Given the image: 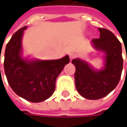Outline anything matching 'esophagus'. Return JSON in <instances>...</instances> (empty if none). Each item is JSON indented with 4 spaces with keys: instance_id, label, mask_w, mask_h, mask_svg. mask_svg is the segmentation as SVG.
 <instances>
[{
    "instance_id": "1",
    "label": "esophagus",
    "mask_w": 127,
    "mask_h": 127,
    "mask_svg": "<svg viewBox=\"0 0 127 127\" xmlns=\"http://www.w3.org/2000/svg\"><path fill=\"white\" fill-rule=\"evenodd\" d=\"M75 56H76V54H74V53H70V54H69V57H70V59H71V61L73 59V58H75Z\"/></svg>"
}]
</instances>
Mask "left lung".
<instances>
[{
    "label": "left lung",
    "instance_id": "left-lung-1",
    "mask_svg": "<svg viewBox=\"0 0 127 127\" xmlns=\"http://www.w3.org/2000/svg\"><path fill=\"white\" fill-rule=\"evenodd\" d=\"M98 30L100 38L92 39L91 44L96 51L104 54V66L95 69L85 60L78 58L72 60L76 67V90L88 100H98L111 93L119 83L123 68L120 42L110 30L104 28Z\"/></svg>",
    "mask_w": 127,
    "mask_h": 127
}]
</instances>
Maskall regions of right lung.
<instances>
[{
	"instance_id": "obj_1",
	"label": "right lung",
	"mask_w": 127,
	"mask_h": 127,
	"mask_svg": "<svg viewBox=\"0 0 127 127\" xmlns=\"http://www.w3.org/2000/svg\"><path fill=\"white\" fill-rule=\"evenodd\" d=\"M26 29L27 26L20 29L7 44L4 70L9 85L18 96L32 102H40L54 93L56 78L70 59L68 55L56 60L24 58L22 39Z\"/></svg>"
}]
</instances>
